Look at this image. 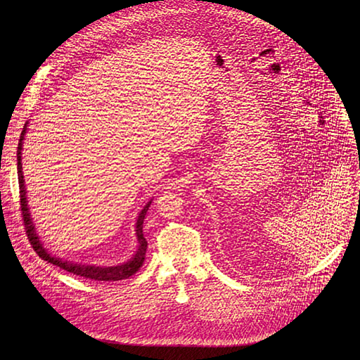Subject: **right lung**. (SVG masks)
<instances>
[{"instance_id": "1", "label": "right lung", "mask_w": 360, "mask_h": 360, "mask_svg": "<svg viewBox=\"0 0 360 360\" xmlns=\"http://www.w3.org/2000/svg\"><path fill=\"white\" fill-rule=\"evenodd\" d=\"M28 124V122H27ZM27 124L24 125V129L21 132L20 136V142H18V150H17V169H18V184H20V202H21V212H22V219H24V226H25V233L30 239V243L32 245L34 250L38 253V256L41 259L57 265L61 269L71 272L77 276H82L85 279H91V281H98V282H115V281H122L127 279L129 276H132L134 274L138 272V269L142 266L143 261H145V253H146V246L148 242L143 236L142 228H143V219L145 215L150 207L149 200L143 210L139 212V217L136 219V238L139 242L138 250L136 253L132 256V258L122 265H117V266H95V265H85V264H72L70 261H63L60 258H56L51 253L46 252V249L42 246V243L39 242V238L35 232V226L32 224L30 211H28V205H27V196H25V185H24V175H22V164H21V150H22V141H24V135L27 132Z\"/></svg>"}]
</instances>
